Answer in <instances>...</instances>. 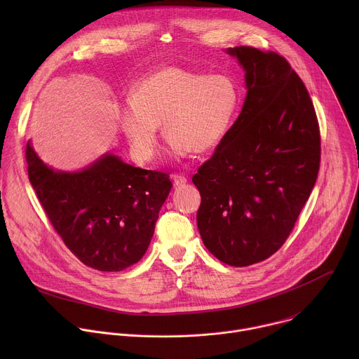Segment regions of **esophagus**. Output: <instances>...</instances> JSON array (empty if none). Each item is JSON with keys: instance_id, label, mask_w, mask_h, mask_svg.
<instances>
[{"instance_id": "1", "label": "esophagus", "mask_w": 359, "mask_h": 359, "mask_svg": "<svg viewBox=\"0 0 359 359\" xmlns=\"http://www.w3.org/2000/svg\"><path fill=\"white\" fill-rule=\"evenodd\" d=\"M172 179H173L175 186H183V184H186V182H187L186 176H183V175H177V173L172 175Z\"/></svg>"}]
</instances>
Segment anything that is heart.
<instances>
[{
  "label": "heart",
  "instance_id": "heart-1",
  "mask_svg": "<svg viewBox=\"0 0 359 359\" xmlns=\"http://www.w3.org/2000/svg\"><path fill=\"white\" fill-rule=\"evenodd\" d=\"M238 107V89L226 75L163 67L136 83L118 104L119 125L140 162L156 156L159 125L176 158L204 153L227 135Z\"/></svg>",
  "mask_w": 359,
  "mask_h": 359
}]
</instances>
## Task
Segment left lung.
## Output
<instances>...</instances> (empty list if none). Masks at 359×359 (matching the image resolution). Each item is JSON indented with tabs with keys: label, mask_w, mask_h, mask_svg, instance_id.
I'll return each instance as SVG.
<instances>
[{
	"label": "left lung",
	"mask_w": 359,
	"mask_h": 359,
	"mask_svg": "<svg viewBox=\"0 0 359 359\" xmlns=\"http://www.w3.org/2000/svg\"><path fill=\"white\" fill-rule=\"evenodd\" d=\"M245 72L243 109L213 156L193 176L197 227L216 259L260 263L288 238L316 184L321 136L313 100L273 50L229 48Z\"/></svg>",
	"instance_id": "8db88e82"
}]
</instances>
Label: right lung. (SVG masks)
I'll return each mask as SVG.
<instances>
[{"mask_svg": "<svg viewBox=\"0 0 359 359\" xmlns=\"http://www.w3.org/2000/svg\"><path fill=\"white\" fill-rule=\"evenodd\" d=\"M28 177L50 224L85 266L122 271L137 263L155 231L172 182L105 155L81 172L48 168L27 143Z\"/></svg>", "mask_w": 359, "mask_h": 359, "instance_id": "add662e5", "label": "right lung"}]
</instances>
